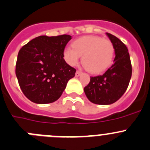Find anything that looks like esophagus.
<instances>
[{"mask_svg": "<svg viewBox=\"0 0 150 150\" xmlns=\"http://www.w3.org/2000/svg\"><path fill=\"white\" fill-rule=\"evenodd\" d=\"M81 74H82V72H81V71L77 70L76 72H75V76H76V77L80 76V75H81Z\"/></svg>", "mask_w": 150, "mask_h": 150, "instance_id": "obj_1", "label": "esophagus"}]
</instances>
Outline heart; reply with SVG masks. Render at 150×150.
<instances>
[{
	"label": "heart",
	"mask_w": 150,
	"mask_h": 150,
	"mask_svg": "<svg viewBox=\"0 0 150 150\" xmlns=\"http://www.w3.org/2000/svg\"><path fill=\"white\" fill-rule=\"evenodd\" d=\"M72 45L73 49L67 47L64 50V58L71 66H75L83 56L84 67L89 72L97 74L106 70L113 62L114 47L109 40L89 35L77 39Z\"/></svg>",
	"instance_id": "1"
}]
</instances>
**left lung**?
<instances>
[{
    "label": "left lung",
    "instance_id": "left-lung-1",
    "mask_svg": "<svg viewBox=\"0 0 150 150\" xmlns=\"http://www.w3.org/2000/svg\"><path fill=\"white\" fill-rule=\"evenodd\" d=\"M113 43L115 59L103 75L90 78V82L84 88L89 101L97 105H110L117 102L128 87L132 75L130 55L125 45L117 37L106 33Z\"/></svg>",
    "mask_w": 150,
    "mask_h": 150
}]
</instances>
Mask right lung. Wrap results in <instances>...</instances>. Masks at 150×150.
<instances>
[{
  "mask_svg": "<svg viewBox=\"0 0 150 150\" xmlns=\"http://www.w3.org/2000/svg\"><path fill=\"white\" fill-rule=\"evenodd\" d=\"M69 35L40 36L20 50L15 73L23 94L37 104L56 101L76 69L66 63L64 50Z\"/></svg>",
  "mask_w": 150,
  "mask_h": 150,
  "instance_id": "obj_1",
  "label": "right lung"
}]
</instances>
